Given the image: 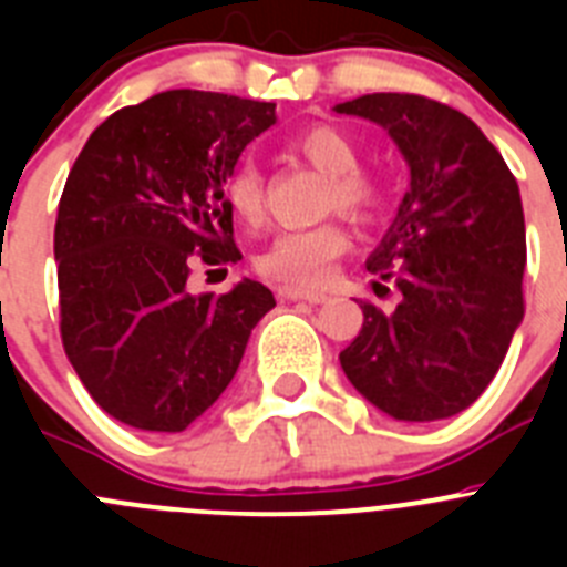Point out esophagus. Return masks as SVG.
Instances as JSON below:
<instances>
[{
  "instance_id": "1",
  "label": "esophagus",
  "mask_w": 567,
  "mask_h": 567,
  "mask_svg": "<svg viewBox=\"0 0 567 567\" xmlns=\"http://www.w3.org/2000/svg\"><path fill=\"white\" fill-rule=\"evenodd\" d=\"M278 295L284 300H307V303H327L329 295L312 292V289H298V287H280Z\"/></svg>"
}]
</instances>
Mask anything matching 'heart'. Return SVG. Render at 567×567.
<instances>
[{
	"label": "heart",
	"mask_w": 567,
	"mask_h": 567,
	"mask_svg": "<svg viewBox=\"0 0 567 567\" xmlns=\"http://www.w3.org/2000/svg\"><path fill=\"white\" fill-rule=\"evenodd\" d=\"M298 150L327 175H332L329 207L352 215H369L380 204V187L360 169V150L340 127L318 124L298 138ZM264 173L252 158H240L227 175L224 198L244 224L264 218ZM349 249V235L338 224L280 233L258 258L264 275L298 287H320L332 275L334 260Z\"/></svg>",
	"instance_id": "b5f03b06"
}]
</instances>
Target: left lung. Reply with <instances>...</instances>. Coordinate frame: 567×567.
Here are the masks:
<instances>
[{
    "label": "left lung",
    "instance_id": "1",
    "mask_svg": "<svg viewBox=\"0 0 567 567\" xmlns=\"http://www.w3.org/2000/svg\"><path fill=\"white\" fill-rule=\"evenodd\" d=\"M392 135L409 189L365 269L392 280L394 312L363 303V329L340 352L349 383L403 423L468 409L497 374L523 323L525 215L517 178L468 115L412 93L334 104Z\"/></svg>",
    "mask_w": 567,
    "mask_h": 567
}]
</instances>
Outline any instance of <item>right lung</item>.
Masks as SVG:
<instances>
[{"label":"right lung","instance_id":"right-lung-1","mask_svg":"<svg viewBox=\"0 0 567 567\" xmlns=\"http://www.w3.org/2000/svg\"><path fill=\"white\" fill-rule=\"evenodd\" d=\"M272 102L167 90L99 124L59 202L62 343L90 398L142 432H184L221 398L275 295L244 278L193 295L189 269L235 264L224 184Z\"/></svg>","mask_w":567,"mask_h":567}]
</instances>
